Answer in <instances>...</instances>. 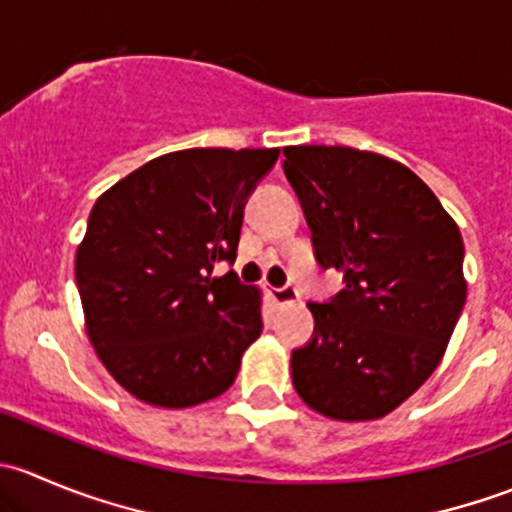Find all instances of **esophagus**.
Listing matches in <instances>:
<instances>
[{"label":"esophagus","instance_id":"1","mask_svg":"<svg viewBox=\"0 0 512 512\" xmlns=\"http://www.w3.org/2000/svg\"><path fill=\"white\" fill-rule=\"evenodd\" d=\"M270 299L275 304H292L297 299V287L294 285H285V287H270L267 289Z\"/></svg>","mask_w":512,"mask_h":512}]
</instances>
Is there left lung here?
Returning a JSON list of instances; mask_svg holds the SVG:
<instances>
[{"label": "left lung", "mask_w": 512, "mask_h": 512, "mask_svg": "<svg viewBox=\"0 0 512 512\" xmlns=\"http://www.w3.org/2000/svg\"><path fill=\"white\" fill-rule=\"evenodd\" d=\"M314 257L344 289L309 302L292 352L299 399L334 421H371L433 374L466 304L463 237L433 190L396 160L347 146H287Z\"/></svg>", "instance_id": "1"}]
</instances>
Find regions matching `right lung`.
I'll use <instances>...</instances> for the list:
<instances>
[{
  "instance_id": "right-lung-1",
  "label": "right lung",
  "mask_w": 512,
  "mask_h": 512,
  "mask_svg": "<svg viewBox=\"0 0 512 512\" xmlns=\"http://www.w3.org/2000/svg\"><path fill=\"white\" fill-rule=\"evenodd\" d=\"M277 148H188L148 160L96 200L76 252L86 332L108 374L163 409L235 381L262 332V297L235 272L245 203Z\"/></svg>"
}]
</instances>
